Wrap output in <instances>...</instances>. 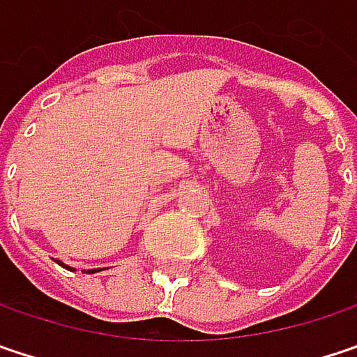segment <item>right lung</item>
Segmentation results:
<instances>
[{
	"label": "right lung",
	"mask_w": 357,
	"mask_h": 357,
	"mask_svg": "<svg viewBox=\"0 0 357 357\" xmlns=\"http://www.w3.org/2000/svg\"><path fill=\"white\" fill-rule=\"evenodd\" d=\"M59 264H61V261H59ZM61 266H63V264H61ZM63 268H67V270H73V268H69V266H63ZM96 272H100V270H89L87 274H96Z\"/></svg>",
	"instance_id": "obj_1"
}]
</instances>
